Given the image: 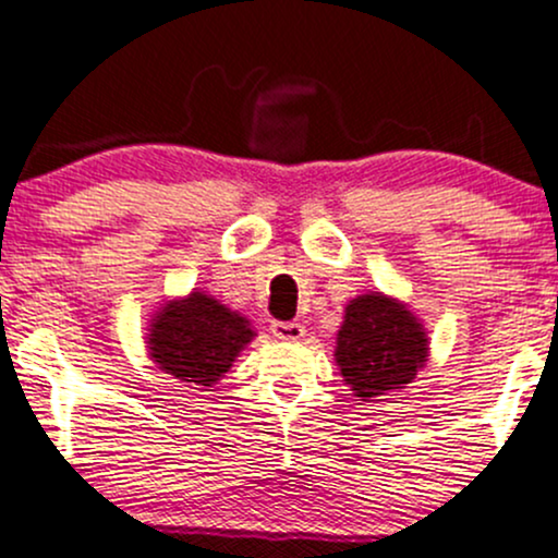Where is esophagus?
Returning <instances> with one entry per match:
<instances>
[{
    "instance_id": "1",
    "label": "esophagus",
    "mask_w": 558,
    "mask_h": 558,
    "mask_svg": "<svg viewBox=\"0 0 558 558\" xmlns=\"http://www.w3.org/2000/svg\"><path fill=\"white\" fill-rule=\"evenodd\" d=\"M269 330H272L275 339L280 341H299L304 336L302 323H272Z\"/></svg>"
}]
</instances>
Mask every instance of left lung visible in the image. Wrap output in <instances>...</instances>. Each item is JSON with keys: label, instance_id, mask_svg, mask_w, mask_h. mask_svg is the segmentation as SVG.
<instances>
[{"label": "left lung", "instance_id": "8db88e82", "mask_svg": "<svg viewBox=\"0 0 558 558\" xmlns=\"http://www.w3.org/2000/svg\"><path fill=\"white\" fill-rule=\"evenodd\" d=\"M333 360L352 395L373 402L413 384L428 360L426 328L400 299L360 293L344 307Z\"/></svg>", "mask_w": 558, "mask_h": 558}]
</instances>
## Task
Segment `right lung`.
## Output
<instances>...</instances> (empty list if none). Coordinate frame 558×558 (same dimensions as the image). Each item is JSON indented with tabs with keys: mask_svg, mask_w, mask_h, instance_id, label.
Here are the masks:
<instances>
[{
	"mask_svg": "<svg viewBox=\"0 0 558 558\" xmlns=\"http://www.w3.org/2000/svg\"><path fill=\"white\" fill-rule=\"evenodd\" d=\"M145 330L153 365L201 391L222 381L256 336L248 317L201 289L167 299L153 312Z\"/></svg>",
	"mask_w": 558,
	"mask_h": 558,
	"instance_id": "1",
	"label": "right lung"
}]
</instances>
